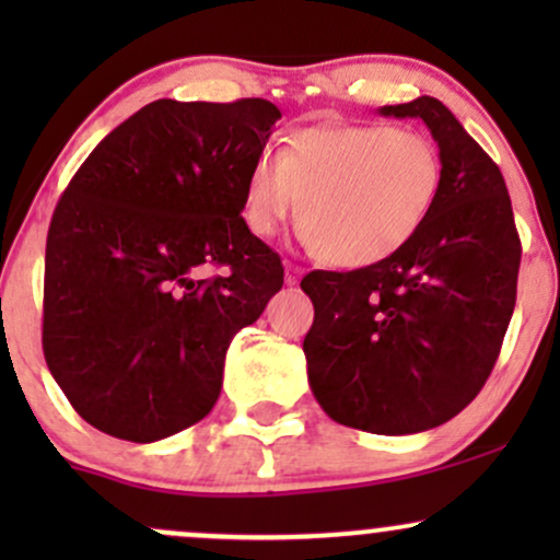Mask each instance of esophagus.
Instances as JSON below:
<instances>
[{
  "mask_svg": "<svg viewBox=\"0 0 560 560\" xmlns=\"http://www.w3.org/2000/svg\"><path fill=\"white\" fill-rule=\"evenodd\" d=\"M302 279V268L294 266V262H284V281L289 287H294Z\"/></svg>",
  "mask_w": 560,
  "mask_h": 560,
  "instance_id": "obj_1",
  "label": "esophagus"
}]
</instances>
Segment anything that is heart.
Segmentation results:
<instances>
[{
    "mask_svg": "<svg viewBox=\"0 0 560 560\" xmlns=\"http://www.w3.org/2000/svg\"><path fill=\"white\" fill-rule=\"evenodd\" d=\"M440 147L416 128H300L279 155L260 152L244 182L242 215L273 236L298 215L326 262L369 268L416 240L442 191Z\"/></svg>",
    "mask_w": 560,
    "mask_h": 560,
    "instance_id": "obj_1",
    "label": "heart"
}]
</instances>
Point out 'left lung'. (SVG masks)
Listing matches in <instances>:
<instances>
[{
	"instance_id": "obj_1",
	"label": "left lung",
	"mask_w": 560,
	"mask_h": 560,
	"mask_svg": "<svg viewBox=\"0 0 560 560\" xmlns=\"http://www.w3.org/2000/svg\"><path fill=\"white\" fill-rule=\"evenodd\" d=\"M378 113L429 126L442 191L395 258L300 281L316 311L302 350L334 421L392 436L440 427L485 387L516 307L522 240L503 173L440 100Z\"/></svg>"
}]
</instances>
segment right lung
Masks as SVG:
<instances>
[{
	"label": "right lung",
	"instance_id": "add662e5",
	"mask_svg": "<svg viewBox=\"0 0 560 560\" xmlns=\"http://www.w3.org/2000/svg\"><path fill=\"white\" fill-rule=\"evenodd\" d=\"M281 118L268 100H158L107 133L57 202L42 347L83 421L155 442L202 421L234 334L284 284L242 218ZM205 265L223 275L197 277Z\"/></svg>",
	"mask_w": 560,
	"mask_h": 560
}]
</instances>
